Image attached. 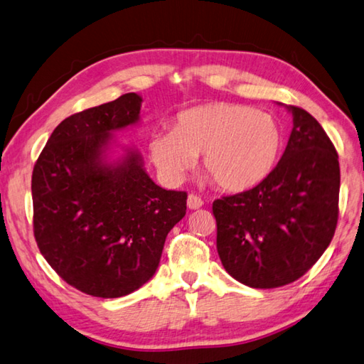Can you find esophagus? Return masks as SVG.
<instances>
[{"mask_svg": "<svg viewBox=\"0 0 364 364\" xmlns=\"http://www.w3.org/2000/svg\"><path fill=\"white\" fill-rule=\"evenodd\" d=\"M187 205L191 210H196V208H200V207L204 205V200L200 199L199 196H196V195H190L188 199H187Z\"/></svg>", "mask_w": 364, "mask_h": 364, "instance_id": "obj_1", "label": "esophagus"}]
</instances>
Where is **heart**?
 I'll use <instances>...</instances> for the list:
<instances>
[{
	"label": "heart",
	"instance_id": "1",
	"mask_svg": "<svg viewBox=\"0 0 364 364\" xmlns=\"http://www.w3.org/2000/svg\"><path fill=\"white\" fill-rule=\"evenodd\" d=\"M280 146V127L269 114L224 101L181 112L173 131H156L149 139L152 161L168 181H182L200 154V166L225 191L260 183Z\"/></svg>",
	"mask_w": 364,
	"mask_h": 364
}]
</instances>
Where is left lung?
I'll return each instance as SVG.
<instances>
[{"label":"left lung","mask_w":364,"mask_h":364,"mask_svg":"<svg viewBox=\"0 0 364 364\" xmlns=\"http://www.w3.org/2000/svg\"><path fill=\"white\" fill-rule=\"evenodd\" d=\"M293 115L277 166L243 193L213 203L216 249L224 269L252 288H277L302 277L335 235L340 161L309 112Z\"/></svg>","instance_id":"8db88e82"}]
</instances>
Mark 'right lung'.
I'll use <instances>...</instances> for the list:
<instances>
[{
  "label": "right lung",
  "mask_w": 364,
  "mask_h": 364,
  "mask_svg": "<svg viewBox=\"0 0 364 364\" xmlns=\"http://www.w3.org/2000/svg\"><path fill=\"white\" fill-rule=\"evenodd\" d=\"M141 96L126 93L65 118L32 171L34 237L51 268L95 297L134 293L154 276L187 193L159 187L140 152L109 157L114 132L140 121Z\"/></svg>",
  "instance_id": "add662e5"
}]
</instances>
